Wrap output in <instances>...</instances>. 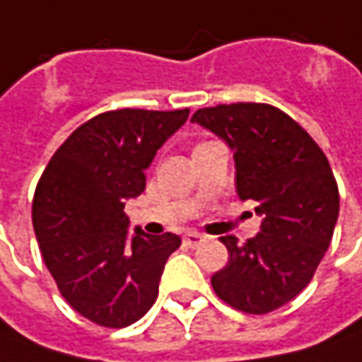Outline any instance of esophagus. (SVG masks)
Here are the masks:
<instances>
[{
  "mask_svg": "<svg viewBox=\"0 0 362 362\" xmlns=\"http://www.w3.org/2000/svg\"><path fill=\"white\" fill-rule=\"evenodd\" d=\"M184 243H186V246H198V244L204 243V236L198 234V232H188V234L184 236Z\"/></svg>",
  "mask_w": 362,
  "mask_h": 362,
  "instance_id": "34e87169",
  "label": "esophagus"
}]
</instances>
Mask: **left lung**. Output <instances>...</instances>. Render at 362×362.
Masks as SVG:
<instances>
[{
  "mask_svg": "<svg viewBox=\"0 0 362 362\" xmlns=\"http://www.w3.org/2000/svg\"><path fill=\"white\" fill-rule=\"evenodd\" d=\"M194 124L216 134L234 154L240 200H255L260 232L240 244L222 236L228 264L212 276L214 293L234 308L264 315L310 282L339 218V188L317 142L268 104L202 107Z\"/></svg>",
  "mask_w": 362,
  "mask_h": 362,
  "instance_id": "8db88e82",
  "label": "left lung"
}]
</instances>
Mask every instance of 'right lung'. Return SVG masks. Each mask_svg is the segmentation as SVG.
<instances>
[{
    "label": "right lung",
    "mask_w": 362,
    "mask_h": 362,
    "mask_svg": "<svg viewBox=\"0 0 362 362\" xmlns=\"http://www.w3.org/2000/svg\"><path fill=\"white\" fill-rule=\"evenodd\" d=\"M190 110H116L81 124L37 182L32 220L47 270L81 317L122 329L156 303L158 284L180 236L136 228L126 200L146 188V170Z\"/></svg>",
    "instance_id": "obj_1"
}]
</instances>
